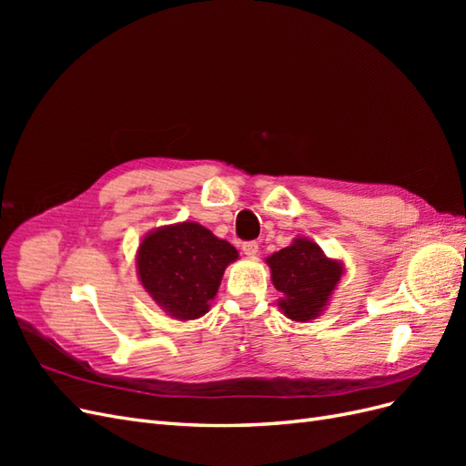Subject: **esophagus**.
I'll use <instances>...</instances> for the list:
<instances>
[{"label": "esophagus", "mask_w": 466, "mask_h": 466, "mask_svg": "<svg viewBox=\"0 0 466 466\" xmlns=\"http://www.w3.org/2000/svg\"><path fill=\"white\" fill-rule=\"evenodd\" d=\"M243 252L247 257H257L258 255V243L257 241L243 243Z\"/></svg>", "instance_id": "esophagus-1"}]
</instances>
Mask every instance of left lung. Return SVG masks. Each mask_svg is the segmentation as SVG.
<instances>
[{
  "label": "left lung",
  "mask_w": 466,
  "mask_h": 466,
  "mask_svg": "<svg viewBox=\"0 0 466 466\" xmlns=\"http://www.w3.org/2000/svg\"><path fill=\"white\" fill-rule=\"evenodd\" d=\"M266 262L272 270V284L281 293V313L298 322L320 317L344 274L340 260L329 258L317 243L303 237L274 252Z\"/></svg>",
  "instance_id": "left-lung-1"
}]
</instances>
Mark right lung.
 Listing matches in <instances>:
<instances>
[{"mask_svg": "<svg viewBox=\"0 0 466 466\" xmlns=\"http://www.w3.org/2000/svg\"><path fill=\"white\" fill-rule=\"evenodd\" d=\"M237 258V248L204 225L182 221L147 233L136 266L144 289L168 317L194 320L208 313L225 268Z\"/></svg>", "mask_w": 466, "mask_h": 466, "instance_id": "obj_1", "label": "right lung"}]
</instances>
